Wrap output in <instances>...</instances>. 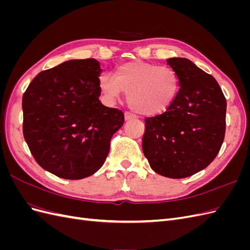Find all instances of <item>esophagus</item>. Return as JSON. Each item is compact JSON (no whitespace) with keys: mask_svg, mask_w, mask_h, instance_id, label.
I'll use <instances>...</instances> for the list:
<instances>
[{"mask_svg":"<svg viewBox=\"0 0 250 250\" xmlns=\"http://www.w3.org/2000/svg\"><path fill=\"white\" fill-rule=\"evenodd\" d=\"M137 119V117H135L133 113H131V112H125V120L126 121H131V120H135Z\"/></svg>","mask_w":250,"mask_h":250,"instance_id":"1","label":"esophagus"}]
</instances>
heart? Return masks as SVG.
<instances>
[{
    "instance_id": "heart-1",
    "label": "heart",
    "mask_w": 250,
    "mask_h": 250,
    "mask_svg": "<svg viewBox=\"0 0 250 250\" xmlns=\"http://www.w3.org/2000/svg\"><path fill=\"white\" fill-rule=\"evenodd\" d=\"M98 87L109 102H115L125 92L128 103L135 111L154 117L169 109L175 101L180 80L170 66L134 60L117 66L115 77L102 74Z\"/></svg>"
}]
</instances>
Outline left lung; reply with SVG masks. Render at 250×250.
I'll list each match as a JSON object with an SVG mask.
<instances>
[{
	"label": "left lung",
	"instance_id": "obj_1",
	"mask_svg": "<svg viewBox=\"0 0 250 250\" xmlns=\"http://www.w3.org/2000/svg\"><path fill=\"white\" fill-rule=\"evenodd\" d=\"M180 88L162 115L145 120L143 152L151 169L169 178H185L215 160L225 135L226 100L216 79L191 60L173 57Z\"/></svg>",
	"mask_w": 250,
	"mask_h": 250
}]
</instances>
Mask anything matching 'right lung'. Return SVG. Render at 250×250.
Segmentation results:
<instances>
[{"mask_svg": "<svg viewBox=\"0 0 250 250\" xmlns=\"http://www.w3.org/2000/svg\"><path fill=\"white\" fill-rule=\"evenodd\" d=\"M94 58L67 60L41 72L22 96V133L42 169L64 179H82L99 170L124 113L104 106Z\"/></svg>", "mask_w": 250, "mask_h": 250, "instance_id": "add662e5", "label": "right lung"}]
</instances>
